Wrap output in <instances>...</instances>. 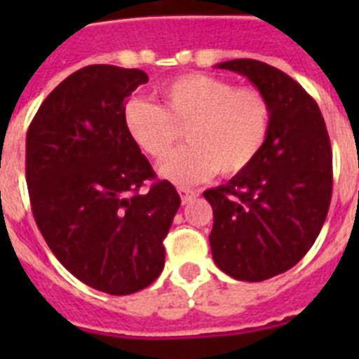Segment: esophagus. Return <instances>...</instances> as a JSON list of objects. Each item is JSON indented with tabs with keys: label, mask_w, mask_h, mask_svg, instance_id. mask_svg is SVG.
<instances>
[{
	"label": "esophagus",
	"mask_w": 359,
	"mask_h": 359,
	"mask_svg": "<svg viewBox=\"0 0 359 359\" xmlns=\"http://www.w3.org/2000/svg\"><path fill=\"white\" fill-rule=\"evenodd\" d=\"M179 194H180V199H182V205H188L196 199L199 194L196 190H190V188H179Z\"/></svg>",
	"instance_id": "esophagus-1"
}]
</instances>
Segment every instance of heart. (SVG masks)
I'll use <instances>...</instances> for the list:
<instances>
[{"mask_svg": "<svg viewBox=\"0 0 359 359\" xmlns=\"http://www.w3.org/2000/svg\"><path fill=\"white\" fill-rule=\"evenodd\" d=\"M163 106L132 98L124 104L123 123L135 145L162 160L186 128L190 145L160 165L177 186L207 180L216 171L236 175L250 168L266 143L272 109L266 97L251 87L207 74H186L158 87Z\"/></svg>", "mask_w": 359, "mask_h": 359, "instance_id": "heart-1", "label": "heart"}]
</instances>
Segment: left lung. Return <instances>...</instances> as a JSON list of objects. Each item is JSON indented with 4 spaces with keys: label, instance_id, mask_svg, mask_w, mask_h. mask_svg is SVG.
<instances>
[{
    "label": "left lung",
    "instance_id": "1",
    "mask_svg": "<svg viewBox=\"0 0 359 359\" xmlns=\"http://www.w3.org/2000/svg\"><path fill=\"white\" fill-rule=\"evenodd\" d=\"M245 76L266 97L272 124L250 168L203 191L214 212L216 266L264 281L294 266L315 244L332 201V145L317 102L276 67L255 59L216 65Z\"/></svg>",
    "mask_w": 359,
    "mask_h": 359
}]
</instances>
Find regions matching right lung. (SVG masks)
Wrapping results in <instances>:
<instances>
[{"mask_svg":"<svg viewBox=\"0 0 359 359\" xmlns=\"http://www.w3.org/2000/svg\"><path fill=\"white\" fill-rule=\"evenodd\" d=\"M147 81L143 70L114 65L76 70L41 104L25 137L36 227L72 276L114 296L160 276L180 207L124 128V104ZM147 180L151 188L141 192Z\"/></svg>","mask_w":359,"mask_h":359,"instance_id":"obj_1","label":"right lung"}]
</instances>
